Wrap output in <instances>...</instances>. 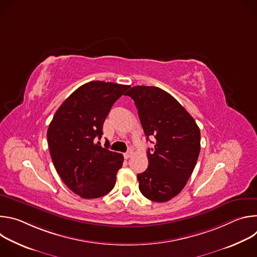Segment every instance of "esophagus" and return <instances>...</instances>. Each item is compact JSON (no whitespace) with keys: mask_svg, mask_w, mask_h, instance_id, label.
<instances>
[{"mask_svg":"<svg viewBox=\"0 0 257 257\" xmlns=\"http://www.w3.org/2000/svg\"><path fill=\"white\" fill-rule=\"evenodd\" d=\"M132 155H133V152H132V151H129V152H127L126 154H124V158H125V159H129V158L132 157Z\"/></svg>","mask_w":257,"mask_h":257,"instance_id":"34e87169","label":"esophagus"}]
</instances>
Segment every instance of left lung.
I'll return each instance as SVG.
<instances>
[{"label": "left lung", "mask_w": 257, "mask_h": 257, "mask_svg": "<svg viewBox=\"0 0 257 257\" xmlns=\"http://www.w3.org/2000/svg\"><path fill=\"white\" fill-rule=\"evenodd\" d=\"M125 94L134 100L148 140L156 139L155 149L148 151V169L137 175L139 190L150 200L166 202L185 187L195 168L200 130L181 103L159 87L134 86Z\"/></svg>", "instance_id": "obj_1"}]
</instances>
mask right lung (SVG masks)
<instances>
[{
  "label": "right lung",
  "mask_w": 257,
  "mask_h": 257,
  "mask_svg": "<svg viewBox=\"0 0 257 257\" xmlns=\"http://www.w3.org/2000/svg\"><path fill=\"white\" fill-rule=\"evenodd\" d=\"M113 82L90 81L60 105L48 129V144L57 173L82 198L111 191L123 165V155L101 148L102 125L115 101L129 88Z\"/></svg>",
  "instance_id": "right-lung-1"
}]
</instances>
